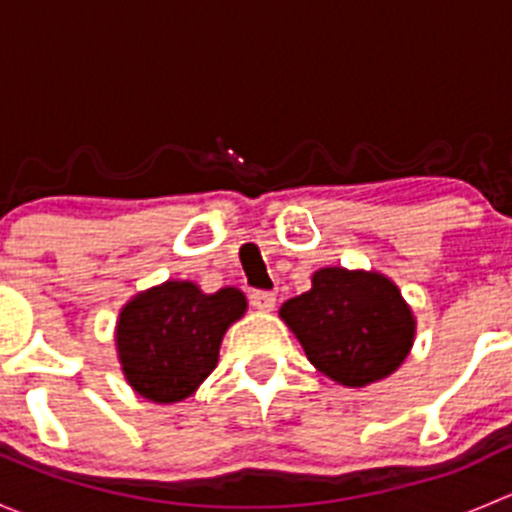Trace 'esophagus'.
<instances>
[{
	"label": "esophagus",
	"instance_id": "obj_1",
	"mask_svg": "<svg viewBox=\"0 0 512 512\" xmlns=\"http://www.w3.org/2000/svg\"><path fill=\"white\" fill-rule=\"evenodd\" d=\"M250 304L260 312H270L275 307V294L267 292V289H252L250 292Z\"/></svg>",
	"mask_w": 512,
	"mask_h": 512
}]
</instances>
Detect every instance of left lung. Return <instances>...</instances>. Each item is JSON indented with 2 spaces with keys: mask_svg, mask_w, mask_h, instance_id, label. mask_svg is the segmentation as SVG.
I'll return each mask as SVG.
<instances>
[{
  "mask_svg": "<svg viewBox=\"0 0 512 512\" xmlns=\"http://www.w3.org/2000/svg\"><path fill=\"white\" fill-rule=\"evenodd\" d=\"M280 317L307 359L352 389L386 379L414 344V314L379 272L324 267L314 272L309 292L282 304Z\"/></svg>",
  "mask_w": 512,
  "mask_h": 512,
  "instance_id": "obj_1",
  "label": "left lung"
}]
</instances>
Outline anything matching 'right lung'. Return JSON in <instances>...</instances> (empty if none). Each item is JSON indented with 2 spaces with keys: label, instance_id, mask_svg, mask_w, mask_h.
I'll list each match as a JSON object with an SVG mask.
<instances>
[{
  "label": "right lung",
  "instance_id": "add662e5",
  "mask_svg": "<svg viewBox=\"0 0 512 512\" xmlns=\"http://www.w3.org/2000/svg\"><path fill=\"white\" fill-rule=\"evenodd\" d=\"M245 307L240 289L203 294L193 282H165L133 297L116 329L128 384L158 404L190 396L215 369L225 329Z\"/></svg>",
  "mask_w": 512,
  "mask_h": 512
}]
</instances>
